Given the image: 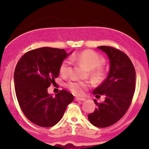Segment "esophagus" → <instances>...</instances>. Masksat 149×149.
Masks as SVG:
<instances>
[{
	"label": "esophagus",
	"mask_w": 149,
	"mask_h": 149,
	"mask_svg": "<svg viewBox=\"0 0 149 149\" xmlns=\"http://www.w3.org/2000/svg\"><path fill=\"white\" fill-rule=\"evenodd\" d=\"M85 99L84 98H78V97H76V98H75V101H76V102H80V101L83 102V101H85Z\"/></svg>",
	"instance_id": "34e87169"
}]
</instances>
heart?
<instances>
[{"label": "heart", "mask_w": 149, "mask_h": 149, "mask_svg": "<svg viewBox=\"0 0 149 149\" xmlns=\"http://www.w3.org/2000/svg\"><path fill=\"white\" fill-rule=\"evenodd\" d=\"M71 59L72 61H77L89 71H91L92 78L97 83L103 81L105 78L106 71L102 68L105 60L96 52L90 49H86L80 53L73 54L71 57ZM71 64V60L69 59L62 61L59 66V72L61 76H66L69 74ZM66 86L73 95L81 96L84 93L85 90L90 87V83L88 82L70 80L66 83Z\"/></svg>", "instance_id": "obj_1"}]
</instances>
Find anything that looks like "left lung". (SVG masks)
I'll use <instances>...</instances> for the list:
<instances>
[{"mask_svg":"<svg viewBox=\"0 0 149 149\" xmlns=\"http://www.w3.org/2000/svg\"><path fill=\"white\" fill-rule=\"evenodd\" d=\"M107 54L110 70L107 79L94 90L97 97L105 100L97 103L95 111L88 115L90 122L98 127H107L122 118L132 103L135 90V69L125 53L110 46L97 47Z\"/></svg>","mask_w":149,"mask_h":149,"instance_id":"left-lung-1","label":"left lung"}]
</instances>
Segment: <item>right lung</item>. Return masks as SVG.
Listing matches in <instances>:
<instances>
[{"mask_svg": "<svg viewBox=\"0 0 149 149\" xmlns=\"http://www.w3.org/2000/svg\"><path fill=\"white\" fill-rule=\"evenodd\" d=\"M70 54L64 49L40 47L26 52L17 64L14 73L17 99L23 113L36 125L54 126L73 102L72 94L64 90L55 97L47 92L59 76L61 63Z\"/></svg>", "mask_w": 149, "mask_h": 149, "instance_id": "1", "label": "right lung"}]
</instances>
